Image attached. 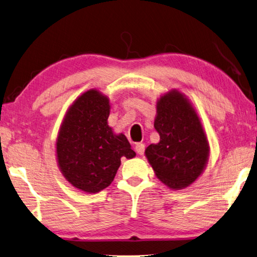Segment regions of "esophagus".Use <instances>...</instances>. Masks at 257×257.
Wrapping results in <instances>:
<instances>
[{
    "instance_id": "1",
    "label": "esophagus",
    "mask_w": 257,
    "mask_h": 257,
    "mask_svg": "<svg viewBox=\"0 0 257 257\" xmlns=\"http://www.w3.org/2000/svg\"><path fill=\"white\" fill-rule=\"evenodd\" d=\"M135 151L139 154H143L145 151V145L143 143H137L135 144Z\"/></svg>"
}]
</instances>
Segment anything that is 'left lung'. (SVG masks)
<instances>
[{"label": "left lung", "instance_id": "8db88e82", "mask_svg": "<svg viewBox=\"0 0 257 257\" xmlns=\"http://www.w3.org/2000/svg\"><path fill=\"white\" fill-rule=\"evenodd\" d=\"M154 128L160 135L158 144L145 150L157 177L168 187L182 189L204 171L209 145L190 103L172 90L159 99Z\"/></svg>", "mask_w": 257, "mask_h": 257}]
</instances>
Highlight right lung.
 I'll use <instances>...</instances> for the list:
<instances>
[{
  "label": "right lung",
  "instance_id": "obj_1",
  "mask_svg": "<svg viewBox=\"0 0 257 257\" xmlns=\"http://www.w3.org/2000/svg\"><path fill=\"white\" fill-rule=\"evenodd\" d=\"M109 101L90 89L75 100L66 114L57 140L60 170L72 186L98 192L114 180L120 158L135 152L124 134L115 135L108 126Z\"/></svg>",
  "mask_w": 257,
  "mask_h": 257
}]
</instances>
